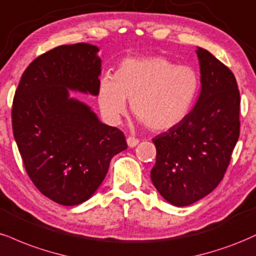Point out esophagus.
<instances>
[{"label": "esophagus", "mask_w": 256, "mask_h": 256, "mask_svg": "<svg viewBox=\"0 0 256 256\" xmlns=\"http://www.w3.org/2000/svg\"><path fill=\"white\" fill-rule=\"evenodd\" d=\"M127 144L129 147H135L139 144V139H136V138L134 136H128L127 138Z\"/></svg>", "instance_id": "34e87169"}]
</instances>
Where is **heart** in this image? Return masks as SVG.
<instances>
[{
  "label": "heart",
  "instance_id": "1",
  "mask_svg": "<svg viewBox=\"0 0 256 256\" xmlns=\"http://www.w3.org/2000/svg\"><path fill=\"white\" fill-rule=\"evenodd\" d=\"M198 72L178 66L163 56L127 58L115 75L104 74L99 80L97 98L103 115L117 121L132 111L147 128L168 130L189 115L200 92Z\"/></svg>",
  "mask_w": 256,
  "mask_h": 256
}]
</instances>
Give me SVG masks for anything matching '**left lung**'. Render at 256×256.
<instances>
[{
  "instance_id": "left-lung-1",
  "label": "left lung",
  "mask_w": 256,
  "mask_h": 256,
  "mask_svg": "<svg viewBox=\"0 0 256 256\" xmlns=\"http://www.w3.org/2000/svg\"><path fill=\"white\" fill-rule=\"evenodd\" d=\"M201 92L180 124L153 138L157 150L151 180L168 202L182 207L210 194L223 180L240 136V91L235 75L205 49Z\"/></svg>"
}]
</instances>
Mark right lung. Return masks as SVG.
I'll list each match as a JSON object with an SVG mask.
<instances>
[{
	"instance_id": "obj_1",
	"label": "right lung",
	"mask_w": 256,
	"mask_h": 256,
	"mask_svg": "<svg viewBox=\"0 0 256 256\" xmlns=\"http://www.w3.org/2000/svg\"><path fill=\"white\" fill-rule=\"evenodd\" d=\"M99 49L61 45L30 63L12 106L14 139L27 175L60 205H79L94 194L111 158L127 148L124 134L104 124L69 90L97 96Z\"/></svg>"
}]
</instances>
